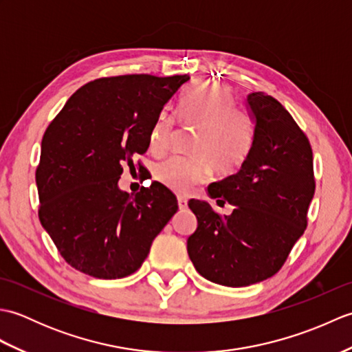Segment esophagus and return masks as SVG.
Wrapping results in <instances>:
<instances>
[{
    "instance_id": "34e87169",
    "label": "esophagus",
    "mask_w": 352,
    "mask_h": 352,
    "mask_svg": "<svg viewBox=\"0 0 352 352\" xmlns=\"http://www.w3.org/2000/svg\"><path fill=\"white\" fill-rule=\"evenodd\" d=\"M178 208H180V210L188 208V199H186L184 197H178Z\"/></svg>"
}]
</instances>
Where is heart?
<instances>
[{
	"label": "heart",
	"mask_w": 352,
	"mask_h": 352,
	"mask_svg": "<svg viewBox=\"0 0 352 352\" xmlns=\"http://www.w3.org/2000/svg\"><path fill=\"white\" fill-rule=\"evenodd\" d=\"M178 121L198 130L192 140L193 157H172L157 166L155 177L177 193H188L203 183L210 166L219 174L236 170L254 144V121L248 111L236 107L231 89L216 81H198L182 96ZM177 122L162 113L149 133V149L160 154L175 136Z\"/></svg>",
	"instance_id": "heart-1"
}]
</instances>
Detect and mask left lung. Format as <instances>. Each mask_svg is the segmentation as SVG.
<instances>
[{
    "label": "left lung",
    "instance_id": "obj_1",
    "mask_svg": "<svg viewBox=\"0 0 352 352\" xmlns=\"http://www.w3.org/2000/svg\"><path fill=\"white\" fill-rule=\"evenodd\" d=\"M254 144L236 174L208 186V195L233 206L216 213L190 199L198 227L188 239L197 271L216 284L243 287L280 271L307 227L315 195L313 153L305 133L281 104L265 92L248 95Z\"/></svg>",
    "mask_w": 352,
    "mask_h": 352
}]
</instances>
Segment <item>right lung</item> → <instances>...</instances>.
<instances>
[{"instance_id":"obj_1","label":"right lung","mask_w":352,"mask_h":352,"mask_svg":"<svg viewBox=\"0 0 352 352\" xmlns=\"http://www.w3.org/2000/svg\"><path fill=\"white\" fill-rule=\"evenodd\" d=\"M189 76L104 77L66 101L42 139L39 219L60 256L95 278L131 275L178 210L166 186L118 188L122 166L149 146L155 119Z\"/></svg>"}]
</instances>
